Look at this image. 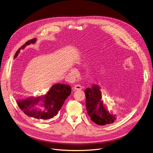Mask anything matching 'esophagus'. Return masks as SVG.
Wrapping results in <instances>:
<instances>
[{"instance_id":"34e87169","label":"esophagus","mask_w":153,"mask_h":153,"mask_svg":"<svg viewBox=\"0 0 153 153\" xmlns=\"http://www.w3.org/2000/svg\"><path fill=\"white\" fill-rule=\"evenodd\" d=\"M74 88L75 90H77V91H78V90H82V86H80V85H76L74 86Z\"/></svg>"}]
</instances>
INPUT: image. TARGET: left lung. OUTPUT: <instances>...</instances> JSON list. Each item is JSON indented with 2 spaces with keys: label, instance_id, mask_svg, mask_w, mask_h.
Returning <instances> with one entry per match:
<instances>
[{
  "label": "left lung",
  "instance_id": "8db88e82",
  "mask_svg": "<svg viewBox=\"0 0 153 153\" xmlns=\"http://www.w3.org/2000/svg\"><path fill=\"white\" fill-rule=\"evenodd\" d=\"M86 107L88 114L93 122L99 125L112 123L117 120V115L108 110L102 100L100 87L93 85L85 91Z\"/></svg>",
  "mask_w": 153,
  "mask_h": 153
}]
</instances>
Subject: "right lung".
Segmentation results:
<instances>
[{
    "mask_svg": "<svg viewBox=\"0 0 153 153\" xmlns=\"http://www.w3.org/2000/svg\"><path fill=\"white\" fill-rule=\"evenodd\" d=\"M36 38L32 39L23 45L15 53V59L20 50L24 49L27 45L35 44ZM71 86L68 85L57 83L51 86L48 92L45 95L38 97L31 96L24 99L16 100L19 108L28 117L38 120H46L56 116L64 103L65 99L70 95ZM41 102V106L36 108V105Z\"/></svg>",
    "mask_w": 153,
    "mask_h": 153,
    "instance_id": "1",
    "label": "right lung"
}]
</instances>
